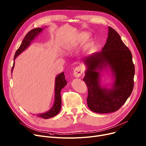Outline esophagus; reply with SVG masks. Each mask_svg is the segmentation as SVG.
I'll use <instances>...</instances> for the list:
<instances>
[{
    "label": "esophagus",
    "instance_id": "1",
    "mask_svg": "<svg viewBox=\"0 0 146 146\" xmlns=\"http://www.w3.org/2000/svg\"><path fill=\"white\" fill-rule=\"evenodd\" d=\"M82 73H83V70H82V68L80 66H77L75 68V69L74 70L73 74L76 77H80Z\"/></svg>",
    "mask_w": 146,
    "mask_h": 146
}]
</instances>
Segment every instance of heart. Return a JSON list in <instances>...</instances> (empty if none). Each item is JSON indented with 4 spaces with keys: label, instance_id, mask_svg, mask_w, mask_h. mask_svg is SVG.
Masks as SVG:
<instances>
[{
    "label": "heart",
    "instance_id": "b5f03b06",
    "mask_svg": "<svg viewBox=\"0 0 146 146\" xmlns=\"http://www.w3.org/2000/svg\"><path fill=\"white\" fill-rule=\"evenodd\" d=\"M84 35H83L80 36L79 37H78L77 38H76V39L74 40V41L71 44V45L73 46V45L76 44L77 43H81L82 42V40H83V38H84ZM92 43H93L92 39V38H90V37H89V38H88V39H87V40L86 42V48H89L92 46Z\"/></svg>",
    "mask_w": 146,
    "mask_h": 146
}]
</instances>
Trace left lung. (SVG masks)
Wrapping results in <instances>:
<instances>
[{
    "label": "left lung",
    "instance_id": "8db88e82",
    "mask_svg": "<svg viewBox=\"0 0 146 146\" xmlns=\"http://www.w3.org/2000/svg\"><path fill=\"white\" fill-rule=\"evenodd\" d=\"M109 30L108 39L102 50L83 60L87 67L83 78L88 89L87 105L92 111L99 113L118 110L129 98L134 87L135 69L131 53L119 33L110 27ZM107 64L115 77L112 89L100 86V73L96 71Z\"/></svg>",
    "mask_w": 146,
    "mask_h": 146
}]
</instances>
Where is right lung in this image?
I'll list each match as a JSON object with an SVG mask.
<instances>
[{
	"label": "right lung",
	"mask_w": 146,
	"mask_h": 146,
	"mask_svg": "<svg viewBox=\"0 0 146 146\" xmlns=\"http://www.w3.org/2000/svg\"><path fill=\"white\" fill-rule=\"evenodd\" d=\"M42 30H43L42 28L37 27V28L32 29V30H31L30 32H29L26 35L21 46H19L18 49L16 50L15 54L14 60L16 59V57L19 54H20L23 50L26 49V48L29 46V45L31 44V42L34 39V38L38 33L41 32ZM14 65H15V62L13 63V64L12 68V72L13 69ZM55 81H56L55 82V101H54V104L53 106L52 107V108L49 111H48L47 113L37 115V116H38V117H42L44 119H49L54 117V116L56 115L58 113H59L61 109L62 99H61L60 92H61V90L67 84V81L65 79V76H64V73L62 72V73L58 75L56 78Z\"/></svg>",
	"instance_id": "add662e5"
}]
</instances>
